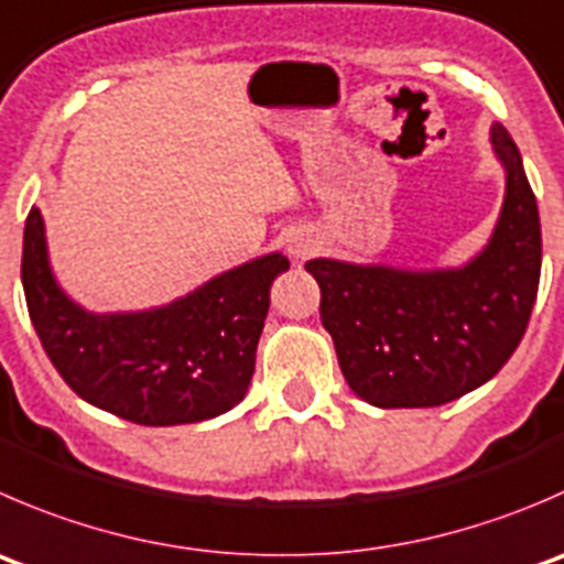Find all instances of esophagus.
I'll return each mask as SVG.
<instances>
[{
  "instance_id": "34e87169",
  "label": "esophagus",
  "mask_w": 564,
  "mask_h": 564,
  "mask_svg": "<svg viewBox=\"0 0 564 564\" xmlns=\"http://www.w3.org/2000/svg\"><path fill=\"white\" fill-rule=\"evenodd\" d=\"M286 248H289V253L294 256V259H305V256L314 253L316 239L311 237V234H294V237H289Z\"/></svg>"
}]
</instances>
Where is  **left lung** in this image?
<instances>
[{"instance_id": "obj_1", "label": "left lung", "mask_w": 564, "mask_h": 564, "mask_svg": "<svg viewBox=\"0 0 564 564\" xmlns=\"http://www.w3.org/2000/svg\"><path fill=\"white\" fill-rule=\"evenodd\" d=\"M490 145L505 167V204L488 245L460 267L402 270L311 259L322 325L344 380L375 408H435L488 382L527 333L540 283L538 200L501 123Z\"/></svg>"}]
</instances>
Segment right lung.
Wrapping results in <instances>:
<instances>
[{
    "label": "right lung",
    "mask_w": 564,
    "mask_h": 564,
    "mask_svg": "<svg viewBox=\"0 0 564 564\" xmlns=\"http://www.w3.org/2000/svg\"><path fill=\"white\" fill-rule=\"evenodd\" d=\"M286 270L289 259L275 250L165 305L96 314L57 283L35 206L21 256L26 308L54 369L85 402L143 427L195 424L242 402L270 286Z\"/></svg>",
    "instance_id": "1"
}]
</instances>
